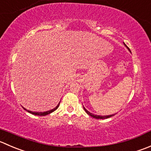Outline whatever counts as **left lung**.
<instances>
[{
    "label": "left lung",
    "mask_w": 151,
    "mask_h": 151,
    "mask_svg": "<svg viewBox=\"0 0 151 151\" xmlns=\"http://www.w3.org/2000/svg\"><path fill=\"white\" fill-rule=\"evenodd\" d=\"M123 43H124V46H125V47L127 48V49H128V50L130 51V49H129V48L128 47V46H126V45H125V43H124L123 42ZM83 108H84V110H85V111H86V113H87L89 115V116H92V117L93 118H95V119H107V118H109V117H111V116H114L115 114H111V115H106V116H100V115H96V114H92V113H91V112H89L88 111H87V110H86V108H85L84 106H83Z\"/></svg>",
    "instance_id": "8db88e82"
}]
</instances>
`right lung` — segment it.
I'll list each match as a JSON object with an SVG mask.
<instances>
[{
  "mask_svg": "<svg viewBox=\"0 0 151 151\" xmlns=\"http://www.w3.org/2000/svg\"><path fill=\"white\" fill-rule=\"evenodd\" d=\"M60 105V102L58 103V105H57L56 107H55V108H53V109L52 110H49V111H44V112H35V111H29V110L26 109L25 108H24L25 110H26V111H28L29 113H30V114H34V115H37V116H46V115H48L49 114H51V113H52L53 111H55V110H57L58 108V107H59Z\"/></svg>",
  "mask_w": 151,
  "mask_h": 151,
  "instance_id": "right-lung-1",
  "label": "right lung"
}]
</instances>
